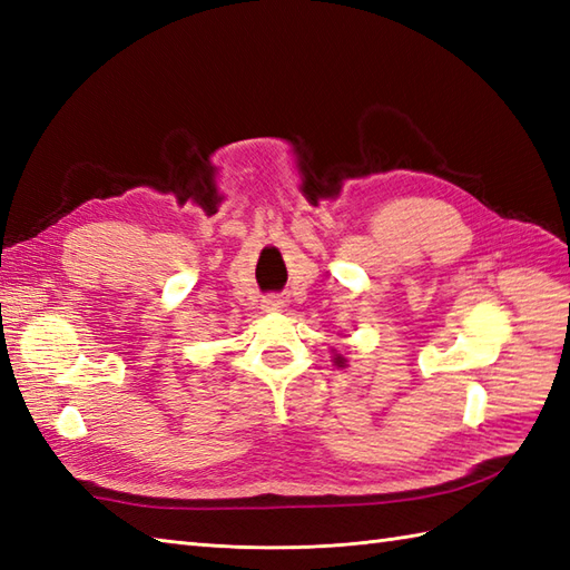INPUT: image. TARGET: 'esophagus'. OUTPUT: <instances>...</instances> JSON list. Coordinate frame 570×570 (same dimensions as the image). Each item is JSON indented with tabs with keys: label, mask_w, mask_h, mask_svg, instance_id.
Masks as SVG:
<instances>
[{
	"label": "esophagus",
	"mask_w": 570,
	"mask_h": 570,
	"mask_svg": "<svg viewBox=\"0 0 570 570\" xmlns=\"http://www.w3.org/2000/svg\"><path fill=\"white\" fill-rule=\"evenodd\" d=\"M262 308H264V311H282V308H284V298L278 296V294L264 296V298H262Z\"/></svg>",
	"instance_id": "obj_1"
}]
</instances>
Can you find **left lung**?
<instances>
[{"mask_svg":"<svg viewBox=\"0 0 570 570\" xmlns=\"http://www.w3.org/2000/svg\"><path fill=\"white\" fill-rule=\"evenodd\" d=\"M335 362H337V365H341V367H343V362H345V360H343L341 355H337V357H335Z\"/></svg>","mask_w":570,"mask_h":570,"instance_id":"left-lung-1","label":"left lung"}]
</instances>
